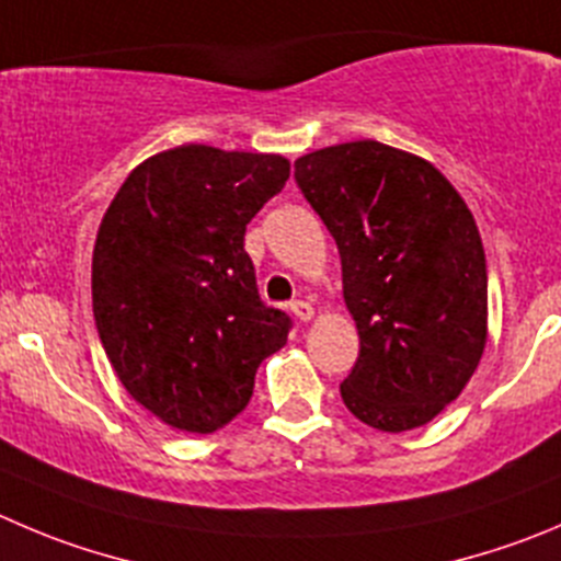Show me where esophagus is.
Segmentation results:
<instances>
[{"mask_svg": "<svg viewBox=\"0 0 561 561\" xmlns=\"http://www.w3.org/2000/svg\"><path fill=\"white\" fill-rule=\"evenodd\" d=\"M289 308H291V313H295V317L300 319V322H311V319H313V306H311V302L295 300Z\"/></svg>", "mask_w": 561, "mask_h": 561, "instance_id": "34e87169", "label": "esophagus"}]
</instances>
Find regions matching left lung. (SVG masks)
Segmentation results:
<instances>
[{
	"label": "left lung",
	"instance_id": "1",
	"mask_svg": "<svg viewBox=\"0 0 561 561\" xmlns=\"http://www.w3.org/2000/svg\"><path fill=\"white\" fill-rule=\"evenodd\" d=\"M339 244L360 355L346 410L380 432L424 426L468 386L488 344V264L471 209L415 153L355 140L295 162Z\"/></svg>",
	"mask_w": 561,
	"mask_h": 561
}]
</instances>
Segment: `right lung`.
<instances>
[{
    "label": "right lung",
    "mask_w": 561,
    "mask_h": 561,
    "mask_svg": "<svg viewBox=\"0 0 561 561\" xmlns=\"http://www.w3.org/2000/svg\"><path fill=\"white\" fill-rule=\"evenodd\" d=\"M289 179L280 153L168 148L137 164L93 248V317L117 380L181 432H215L289 335L266 308L244 228Z\"/></svg>",
    "instance_id": "1"
}]
</instances>
